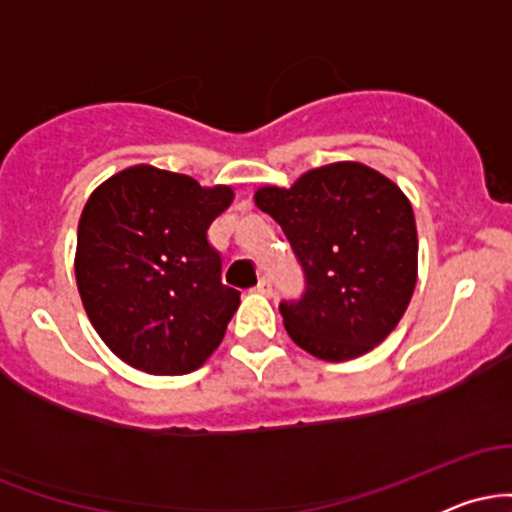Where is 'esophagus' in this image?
Instances as JSON below:
<instances>
[{
    "mask_svg": "<svg viewBox=\"0 0 512 512\" xmlns=\"http://www.w3.org/2000/svg\"><path fill=\"white\" fill-rule=\"evenodd\" d=\"M255 291H257V293H262V296H269V293H272V281H269L267 276H262V279L257 281Z\"/></svg>",
    "mask_w": 512,
    "mask_h": 512,
    "instance_id": "1",
    "label": "esophagus"
}]
</instances>
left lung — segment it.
Returning <instances> with one entry per match:
<instances>
[{"instance_id": "obj_1", "label": "left lung", "mask_w": 512, "mask_h": 512, "mask_svg": "<svg viewBox=\"0 0 512 512\" xmlns=\"http://www.w3.org/2000/svg\"><path fill=\"white\" fill-rule=\"evenodd\" d=\"M255 204L286 233L308 281L303 301L279 305L293 342L339 363L395 330L419 276L414 209L397 182L337 161L291 187H260Z\"/></svg>"}]
</instances>
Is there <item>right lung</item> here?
<instances>
[{
  "instance_id": "right-lung-1",
  "label": "right lung",
  "mask_w": 512,
  "mask_h": 512,
  "mask_svg": "<svg viewBox=\"0 0 512 512\" xmlns=\"http://www.w3.org/2000/svg\"><path fill=\"white\" fill-rule=\"evenodd\" d=\"M233 187L154 166H129L88 197L74 274L93 330L127 366L185 375L219 349L240 293L221 284L211 221Z\"/></svg>"
}]
</instances>
